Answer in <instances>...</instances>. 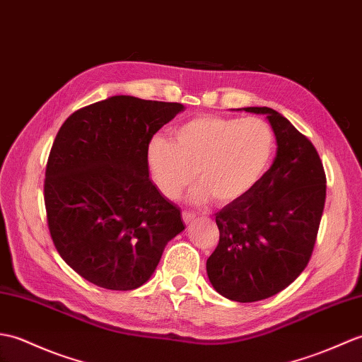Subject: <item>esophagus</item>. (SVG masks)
I'll return each instance as SVG.
<instances>
[{"mask_svg":"<svg viewBox=\"0 0 362 362\" xmlns=\"http://www.w3.org/2000/svg\"><path fill=\"white\" fill-rule=\"evenodd\" d=\"M194 220H195V214H192L189 211H182V221L184 223L190 224V223H194Z\"/></svg>","mask_w":362,"mask_h":362,"instance_id":"esophagus-1","label":"esophagus"}]
</instances>
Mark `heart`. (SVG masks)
I'll list each match as a JSON object with an SVG mask.
<instances>
[{
	"mask_svg": "<svg viewBox=\"0 0 362 362\" xmlns=\"http://www.w3.org/2000/svg\"><path fill=\"white\" fill-rule=\"evenodd\" d=\"M271 125L260 117L198 116L173 130V141L153 136L146 159L151 181L168 199H178L197 181L199 203L228 204L242 198L267 172L274 153Z\"/></svg>",
	"mask_w": 362,
	"mask_h": 362,
	"instance_id": "heart-1",
	"label": "heart"
}]
</instances>
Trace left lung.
Here are the masks:
<instances>
[{
	"label": "left lung",
	"instance_id": "obj_1",
	"mask_svg": "<svg viewBox=\"0 0 362 362\" xmlns=\"http://www.w3.org/2000/svg\"><path fill=\"white\" fill-rule=\"evenodd\" d=\"M264 115L277 141L269 170L215 214L220 242L207 259L212 286L226 299L257 302L280 293L307 268L325 204V172L311 141L276 110Z\"/></svg>",
	"mask_w": 362,
	"mask_h": 362
}]
</instances>
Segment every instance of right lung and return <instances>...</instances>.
<instances>
[{
  "instance_id": "right-lung-1",
  "label": "right lung",
  "mask_w": 362,
  "mask_h": 362,
  "mask_svg": "<svg viewBox=\"0 0 362 362\" xmlns=\"http://www.w3.org/2000/svg\"><path fill=\"white\" fill-rule=\"evenodd\" d=\"M182 110L113 95L60 127L45 175L47 228L62 259L88 282L139 288L184 230L181 211L151 182L146 159L148 141Z\"/></svg>"
}]
</instances>
